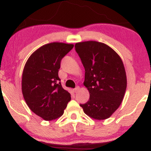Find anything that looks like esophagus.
I'll list each match as a JSON object with an SVG mask.
<instances>
[{"label": "esophagus", "mask_w": 151, "mask_h": 151, "mask_svg": "<svg viewBox=\"0 0 151 151\" xmlns=\"http://www.w3.org/2000/svg\"><path fill=\"white\" fill-rule=\"evenodd\" d=\"M79 86H77V87H76L75 89H74V92H75V93H77V91H79Z\"/></svg>", "instance_id": "1"}]
</instances>
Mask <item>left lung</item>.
Segmentation results:
<instances>
[{"mask_svg": "<svg viewBox=\"0 0 151 151\" xmlns=\"http://www.w3.org/2000/svg\"><path fill=\"white\" fill-rule=\"evenodd\" d=\"M75 50L85 70L84 85L90 94L80 106L93 119H108L121 105L127 86L122 60L111 47L96 41L76 43Z\"/></svg>", "mask_w": 151, "mask_h": 151, "instance_id": "1", "label": "left lung"}]
</instances>
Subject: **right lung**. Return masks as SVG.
Wrapping results in <instances>:
<instances>
[{"label":"right lung","instance_id":"1","mask_svg":"<svg viewBox=\"0 0 151 151\" xmlns=\"http://www.w3.org/2000/svg\"><path fill=\"white\" fill-rule=\"evenodd\" d=\"M73 44L51 42L40 47L26 62L22 77V92L32 112L45 121L58 119L71 100L62 88L58 72L62 59Z\"/></svg>","mask_w":151,"mask_h":151}]
</instances>
